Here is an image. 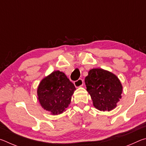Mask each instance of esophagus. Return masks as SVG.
<instances>
[{
    "label": "esophagus",
    "instance_id": "34e87169",
    "mask_svg": "<svg viewBox=\"0 0 146 146\" xmlns=\"http://www.w3.org/2000/svg\"><path fill=\"white\" fill-rule=\"evenodd\" d=\"M83 84H84V81L82 79H78V80L74 82V85H75L76 88H80L81 86H82Z\"/></svg>",
    "mask_w": 146,
    "mask_h": 146
}]
</instances>
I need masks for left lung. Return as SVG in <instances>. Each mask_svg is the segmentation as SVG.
Instances as JSON below:
<instances>
[{"mask_svg": "<svg viewBox=\"0 0 146 146\" xmlns=\"http://www.w3.org/2000/svg\"><path fill=\"white\" fill-rule=\"evenodd\" d=\"M85 84L93 106L101 111H110L122 98V85L117 75L102 68L91 69Z\"/></svg>", "mask_w": 146, "mask_h": 146, "instance_id": "8db88e82", "label": "left lung"}]
</instances>
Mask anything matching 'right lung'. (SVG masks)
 <instances>
[{"label": "right lung", "instance_id": "right-lung-1", "mask_svg": "<svg viewBox=\"0 0 146 146\" xmlns=\"http://www.w3.org/2000/svg\"><path fill=\"white\" fill-rule=\"evenodd\" d=\"M76 88L64 73L54 71L45 76L37 88V98L44 110L52 115L66 111Z\"/></svg>", "mask_w": 146, "mask_h": 146}]
</instances>
